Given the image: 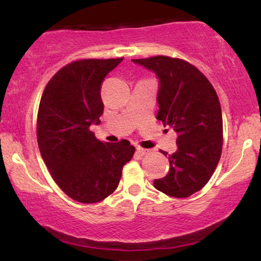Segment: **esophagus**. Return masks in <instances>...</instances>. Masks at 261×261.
<instances>
[{
	"mask_svg": "<svg viewBox=\"0 0 261 261\" xmlns=\"http://www.w3.org/2000/svg\"><path fill=\"white\" fill-rule=\"evenodd\" d=\"M149 152H150V150H149V149H144V148H141V147L137 148V154L141 155V156L148 155Z\"/></svg>",
	"mask_w": 261,
	"mask_h": 261,
	"instance_id": "1",
	"label": "esophagus"
}]
</instances>
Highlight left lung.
<instances>
[{
    "mask_svg": "<svg viewBox=\"0 0 261 261\" xmlns=\"http://www.w3.org/2000/svg\"><path fill=\"white\" fill-rule=\"evenodd\" d=\"M159 79L158 119L178 133L175 152L168 155L169 172L154 186L167 196L190 197L209 181L220 161L223 120L220 100L205 76L179 58L133 60Z\"/></svg>",
    "mask_w": 261,
    "mask_h": 261,
    "instance_id": "left-lung-1",
    "label": "left lung"
}]
</instances>
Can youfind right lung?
<instances>
[{"label":"right lung","instance_id":"right-lung-1","mask_svg":"<svg viewBox=\"0 0 261 261\" xmlns=\"http://www.w3.org/2000/svg\"><path fill=\"white\" fill-rule=\"evenodd\" d=\"M121 61L72 62L56 72L41 95L37 123L41 158L56 184L80 203H98L113 193L134 156L128 142H101L90 131L103 112L101 83Z\"/></svg>","mask_w":261,"mask_h":261}]
</instances>
